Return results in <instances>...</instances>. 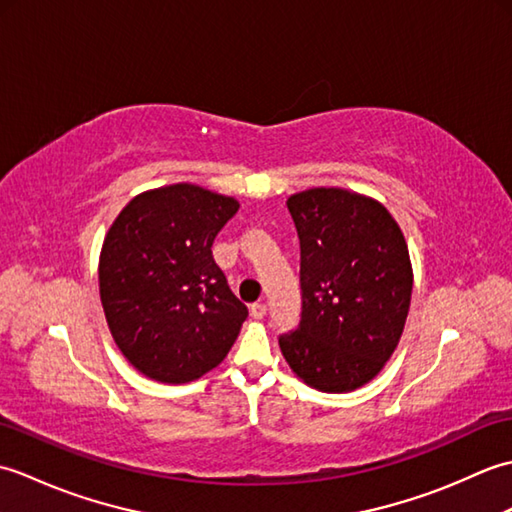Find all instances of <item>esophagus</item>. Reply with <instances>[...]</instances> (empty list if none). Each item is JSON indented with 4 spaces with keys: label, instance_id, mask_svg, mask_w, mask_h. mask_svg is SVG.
<instances>
[{
    "label": "esophagus",
    "instance_id": "34e87169",
    "mask_svg": "<svg viewBox=\"0 0 512 512\" xmlns=\"http://www.w3.org/2000/svg\"><path fill=\"white\" fill-rule=\"evenodd\" d=\"M266 312H268V308H266V303H262V301H257V303H253V306H250V317H253V319H264Z\"/></svg>",
    "mask_w": 512,
    "mask_h": 512
}]
</instances>
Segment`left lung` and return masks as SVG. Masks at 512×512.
<instances>
[{
	"instance_id": "8db88e82",
	"label": "left lung",
	"mask_w": 512,
	"mask_h": 512,
	"mask_svg": "<svg viewBox=\"0 0 512 512\" xmlns=\"http://www.w3.org/2000/svg\"><path fill=\"white\" fill-rule=\"evenodd\" d=\"M301 312L279 334L292 372L328 394L372 380L405 328L411 303L407 242L383 204L343 189L292 195Z\"/></svg>"
}]
</instances>
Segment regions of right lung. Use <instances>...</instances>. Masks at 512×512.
<instances>
[{
  "instance_id": "add662e5",
  "label": "right lung",
  "mask_w": 512,
  "mask_h": 512,
  "mask_svg": "<svg viewBox=\"0 0 512 512\" xmlns=\"http://www.w3.org/2000/svg\"><path fill=\"white\" fill-rule=\"evenodd\" d=\"M239 204L195 184L147 191L107 233L101 303L116 345L138 372L189 383L231 350L248 308L228 288L213 242Z\"/></svg>"
}]
</instances>
